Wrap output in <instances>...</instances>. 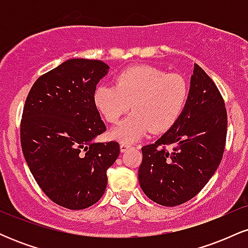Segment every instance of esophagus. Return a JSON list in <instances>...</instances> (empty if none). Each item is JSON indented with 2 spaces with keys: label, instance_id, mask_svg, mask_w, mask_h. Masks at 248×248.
Returning a JSON list of instances; mask_svg holds the SVG:
<instances>
[{
  "label": "esophagus",
  "instance_id": "34e87169",
  "mask_svg": "<svg viewBox=\"0 0 248 248\" xmlns=\"http://www.w3.org/2000/svg\"><path fill=\"white\" fill-rule=\"evenodd\" d=\"M130 148H132V144L124 143V142H121V143H120V150H121V153H126L128 149H130Z\"/></svg>",
  "mask_w": 248,
  "mask_h": 248
}]
</instances>
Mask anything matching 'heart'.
I'll use <instances>...</instances> for the list:
<instances>
[{
    "label": "heart",
    "instance_id": "1",
    "mask_svg": "<svg viewBox=\"0 0 248 248\" xmlns=\"http://www.w3.org/2000/svg\"><path fill=\"white\" fill-rule=\"evenodd\" d=\"M189 98V85L176 73H167L150 65L121 71L115 85L95 88L93 102L108 122H116L132 105L133 112L110 130L122 142H135L147 133H162L177 122Z\"/></svg>",
    "mask_w": 248,
    "mask_h": 248
}]
</instances>
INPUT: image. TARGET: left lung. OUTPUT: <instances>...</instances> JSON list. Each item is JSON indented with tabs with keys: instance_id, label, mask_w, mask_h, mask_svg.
Returning a JSON list of instances; mask_svg holds the SVG:
<instances>
[{
	"instance_id": "8db88e82",
	"label": "left lung",
	"mask_w": 248,
	"mask_h": 248,
	"mask_svg": "<svg viewBox=\"0 0 248 248\" xmlns=\"http://www.w3.org/2000/svg\"><path fill=\"white\" fill-rule=\"evenodd\" d=\"M226 132L223 98L195 64L182 115L155 143L142 147L139 182L147 197L163 206L181 205L195 197L220 163ZM169 144L172 149L166 150Z\"/></svg>"
}]
</instances>
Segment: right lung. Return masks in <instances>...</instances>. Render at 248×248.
Returning a JSON list of instances; mask_svg holds the SVG:
<instances>
[{
    "instance_id": "1",
    "label": "right lung",
    "mask_w": 248,
    "mask_h": 248,
    "mask_svg": "<svg viewBox=\"0 0 248 248\" xmlns=\"http://www.w3.org/2000/svg\"><path fill=\"white\" fill-rule=\"evenodd\" d=\"M109 66L73 58L39 77L31 87L21 124L22 150L43 192L70 210L92 206L107 186L118 142L96 143L106 130L93 102Z\"/></svg>"
}]
</instances>
